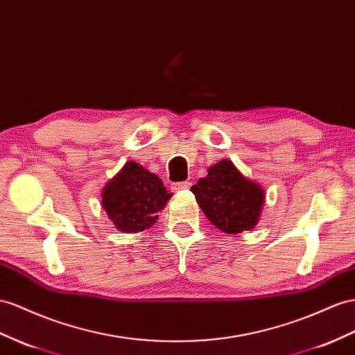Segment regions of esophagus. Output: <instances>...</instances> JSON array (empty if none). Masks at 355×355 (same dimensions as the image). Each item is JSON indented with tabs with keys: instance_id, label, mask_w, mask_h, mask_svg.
Wrapping results in <instances>:
<instances>
[{
	"instance_id": "obj_1",
	"label": "esophagus",
	"mask_w": 355,
	"mask_h": 355,
	"mask_svg": "<svg viewBox=\"0 0 355 355\" xmlns=\"http://www.w3.org/2000/svg\"><path fill=\"white\" fill-rule=\"evenodd\" d=\"M192 186L190 181H180V183H174L172 184V190H175V192H181V190H187Z\"/></svg>"
}]
</instances>
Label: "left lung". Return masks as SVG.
<instances>
[{"label": "left lung", "mask_w": 355, "mask_h": 355, "mask_svg": "<svg viewBox=\"0 0 355 355\" xmlns=\"http://www.w3.org/2000/svg\"><path fill=\"white\" fill-rule=\"evenodd\" d=\"M190 190L207 219L226 234L252 230L266 199L264 189L244 177L228 159L208 168L207 177Z\"/></svg>", "instance_id": "obj_1"}]
</instances>
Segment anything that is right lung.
<instances>
[{
    "mask_svg": "<svg viewBox=\"0 0 355 355\" xmlns=\"http://www.w3.org/2000/svg\"><path fill=\"white\" fill-rule=\"evenodd\" d=\"M171 196L156 174L127 162L103 187L102 207L118 231L139 232L157 222Z\"/></svg>",
    "mask_w": 355,
    "mask_h": 355,
    "instance_id": "obj_1",
    "label": "right lung"
}]
</instances>
